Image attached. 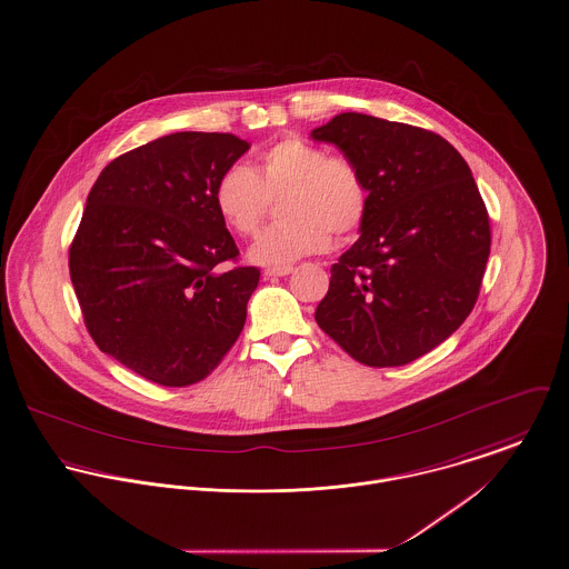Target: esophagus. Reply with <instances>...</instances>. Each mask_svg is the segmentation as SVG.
<instances>
[{
  "label": "esophagus",
  "mask_w": 569,
  "mask_h": 569,
  "mask_svg": "<svg viewBox=\"0 0 569 569\" xmlns=\"http://www.w3.org/2000/svg\"><path fill=\"white\" fill-rule=\"evenodd\" d=\"M291 271H293L291 264H287V267H269V269H264V278H282V276H289Z\"/></svg>",
  "instance_id": "obj_1"
}]
</instances>
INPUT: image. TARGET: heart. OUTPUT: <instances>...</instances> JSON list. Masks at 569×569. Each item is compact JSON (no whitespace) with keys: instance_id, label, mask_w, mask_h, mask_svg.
Wrapping results in <instances>:
<instances>
[{"instance_id":"b5f03b06","label":"heart","mask_w":569,"mask_h":569,"mask_svg":"<svg viewBox=\"0 0 569 569\" xmlns=\"http://www.w3.org/2000/svg\"><path fill=\"white\" fill-rule=\"evenodd\" d=\"M278 226L252 243L248 259L264 267H287L330 248L361 228L369 189L361 169L346 156L328 152L300 137L269 146L252 169L230 164L217 180L214 207L230 230L250 237L259 230L269 198L282 196Z\"/></svg>"}]
</instances>
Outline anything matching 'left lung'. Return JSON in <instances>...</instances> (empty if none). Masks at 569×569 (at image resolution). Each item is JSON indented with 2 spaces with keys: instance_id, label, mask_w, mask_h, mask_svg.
I'll list each match as a JSON object with an SVG mask.
<instances>
[{
  "instance_id": "8db88e82",
  "label": "left lung",
  "mask_w": 569,
  "mask_h": 569,
  "mask_svg": "<svg viewBox=\"0 0 569 569\" xmlns=\"http://www.w3.org/2000/svg\"><path fill=\"white\" fill-rule=\"evenodd\" d=\"M310 139L357 162L369 189L361 237L332 264L315 321L369 367L428 355L466 321L489 259L471 169L443 137L361 112L332 117Z\"/></svg>"
}]
</instances>
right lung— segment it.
Returning <instances> with one entry per match:
<instances>
[{
    "label": "right lung",
    "instance_id": "right-lung-1",
    "mask_svg": "<svg viewBox=\"0 0 569 569\" xmlns=\"http://www.w3.org/2000/svg\"><path fill=\"white\" fill-rule=\"evenodd\" d=\"M250 150L234 134L173 132L96 180L69 273L98 348L162 387L200 382L239 339L257 267L214 207L219 176Z\"/></svg>",
    "mask_w": 569,
    "mask_h": 569
}]
</instances>
